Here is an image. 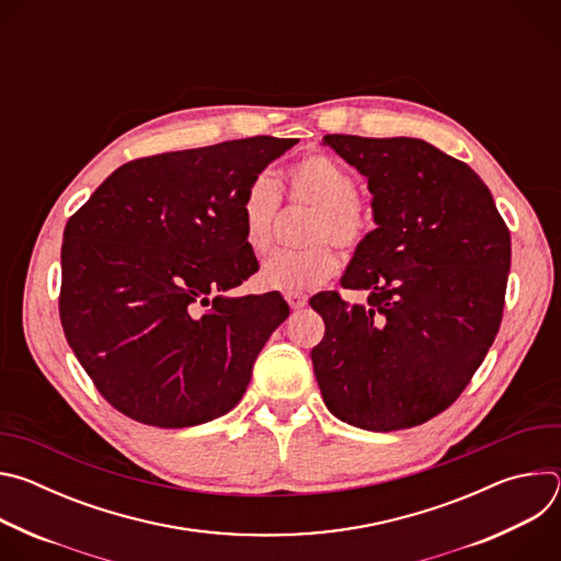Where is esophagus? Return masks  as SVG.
<instances>
[{"label": "esophagus", "instance_id": "esophagus-1", "mask_svg": "<svg viewBox=\"0 0 561 561\" xmlns=\"http://www.w3.org/2000/svg\"><path fill=\"white\" fill-rule=\"evenodd\" d=\"M286 301L290 304V308L299 310V308H304V306H306L308 297H306L304 293H288V295H286Z\"/></svg>", "mask_w": 561, "mask_h": 561}]
</instances>
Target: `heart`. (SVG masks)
Returning a JSON list of instances; mask_svg holds the SVG:
<instances>
[{
    "mask_svg": "<svg viewBox=\"0 0 561 561\" xmlns=\"http://www.w3.org/2000/svg\"><path fill=\"white\" fill-rule=\"evenodd\" d=\"M284 186L290 204L312 208L304 228L308 247L275 253L260 273L266 288L279 293H301L329 282L340 266L335 247L357 251L375 230L373 204L355 191V178L333 157L310 152L286 169ZM279 215L277 184L260 175L239 202L244 244L253 255H264L273 247Z\"/></svg>",
    "mask_w": 561,
    "mask_h": 561,
    "instance_id": "1",
    "label": "heart"
}]
</instances>
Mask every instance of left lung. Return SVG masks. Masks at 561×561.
Instances as JSON below:
<instances>
[{
  "instance_id": "1",
  "label": "left lung",
  "mask_w": 561,
  "mask_h": 561,
  "mask_svg": "<svg viewBox=\"0 0 561 561\" xmlns=\"http://www.w3.org/2000/svg\"><path fill=\"white\" fill-rule=\"evenodd\" d=\"M324 144L368 178L377 228L342 279L366 301L310 299L327 324L310 353L314 377L342 422L413 428L455 402L495 342L511 232L479 175L424 139Z\"/></svg>"
}]
</instances>
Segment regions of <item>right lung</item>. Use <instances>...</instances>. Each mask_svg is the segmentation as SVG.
Here are the masks:
<instances>
[{"label": "right lung", "instance_id": "right-lung-1", "mask_svg": "<svg viewBox=\"0 0 561 561\" xmlns=\"http://www.w3.org/2000/svg\"><path fill=\"white\" fill-rule=\"evenodd\" d=\"M297 139L268 135L139 157L66 224L59 317L122 415L186 428L226 415L288 317L279 293L226 297L260 271L239 202Z\"/></svg>", "mask_w": 561, "mask_h": 561}]
</instances>
